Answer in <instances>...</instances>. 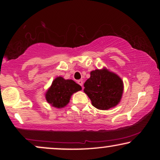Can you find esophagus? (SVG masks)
<instances>
[{"instance_id": "obj_1", "label": "esophagus", "mask_w": 160, "mask_h": 160, "mask_svg": "<svg viewBox=\"0 0 160 160\" xmlns=\"http://www.w3.org/2000/svg\"><path fill=\"white\" fill-rule=\"evenodd\" d=\"M78 84L79 85H80L82 87V85H83V82H82V80H79L78 81Z\"/></svg>"}]
</instances>
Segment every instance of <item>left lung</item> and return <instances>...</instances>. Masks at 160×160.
<instances>
[{"label":"left lung","mask_w":160,"mask_h":160,"mask_svg":"<svg viewBox=\"0 0 160 160\" xmlns=\"http://www.w3.org/2000/svg\"><path fill=\"white\" fill-rule=\"evenodd\" d=\"M83 91L95 108L104 111L120 102L123 82L118 75L108 69H96L90 72V78L84 83Z\"/></svg>","instance_id":"left-lung-1"}]
</instances>
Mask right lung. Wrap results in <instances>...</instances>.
I'll return each mask as SVG.
<instances>
[{"instance_id":"right-lung-1","label":"right lung","mask_w":160,"mask_h":160,"mask_svg":"<svg viewBox=\"0 0 160 160\" xmlns=\"http://www.w3.org/2000/svg\"><path fill=\"white\" fill-rule=\"evenodd\" d=\"M81 89V86L74 80L58 77L46 92V99L52 107L62 108L69 103L71 95Z\"/></svg>"}]
</instances>
